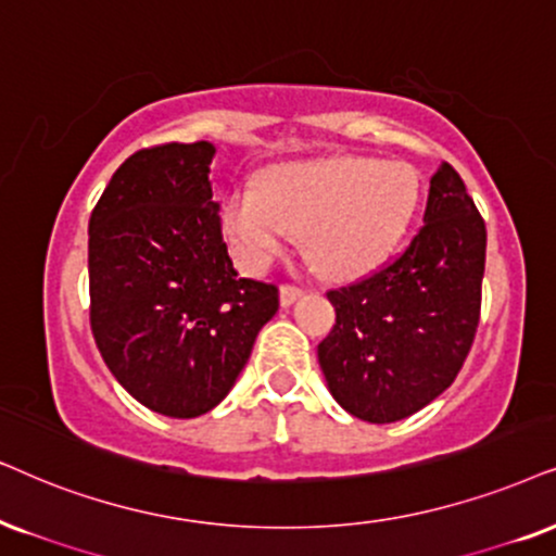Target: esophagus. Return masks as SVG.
<instances>
[{
  "mask_svg": "<svg viewBox=\"0 0 556 556\" xmlns=\"http://www.w3.org/2000/svg\"><path fill=\"white\" fill-rule=\"evenodd\" d=\"M302 294H305V290H302V287H298V285H282V287H279V302H282V307L294 305V302H298Z\"/></svg>",
  "mask_w": 556,
  "mask_h": 556,
  "instance_id": "esophagus-1",
  "label": "esophagus"
}]
</instances>
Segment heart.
<instances>
[{
  "label": "heart",
  "mask_w": 556,
  "mask_h": 556,
  "mask_svg": "<svg viewBox=\"0 0 556 556\" xmlns=\"http://www.w3.org/2000/svg\"><path fill=\"white\" fill-rule=\"evenodd\" d=\"M420 185L410 166L379 159H326L269 172L262 187H233L223 230L249 269H264L294 236L328 277L382 264L410 226Z\"/></svg>",
  "instance_id": "heart-1"
}]
</instances>
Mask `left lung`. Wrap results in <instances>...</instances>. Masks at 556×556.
I'll return each mask as SVG.
<instances>
[{"label": "left lung", "mask_w": 556, "mask_h": 556, "mask_svg": "<svg viewBox=\"0 0 556 556\" xmlns=\"http://www.w3.org/2000/svg\"><path fill=\"white\" fill-rule=\"evenodd\" d=\"M488 230L448 164L431 177L424 226L395 262L330 290L336 326L318 343L330 395L351 416L395 424L459 375L480 323Z\"/></svg>", "instance_id": "obj_1"}]
</instances>
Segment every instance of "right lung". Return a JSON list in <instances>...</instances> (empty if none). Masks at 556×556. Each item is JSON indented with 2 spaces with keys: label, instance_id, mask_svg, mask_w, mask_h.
Instances as JSON below:
<instances>
[{
  "label": "right lung",
  "instance_id": "1",
  "mask_svg": "<svg viewBox=\"0 0 556 556\" xmlns=\"http://www.w3.org/2000/svg\"><path fill=\"white\" fill-rule=\"evenodd\" d=\"M215 146L136 151L89 217V320L104 364L168 418L213 410L279 307L274 285L241 279L213 200Z\"/></svg>",
  "mask_w": 556,
  "mask_h": 556
}]
</instances>
